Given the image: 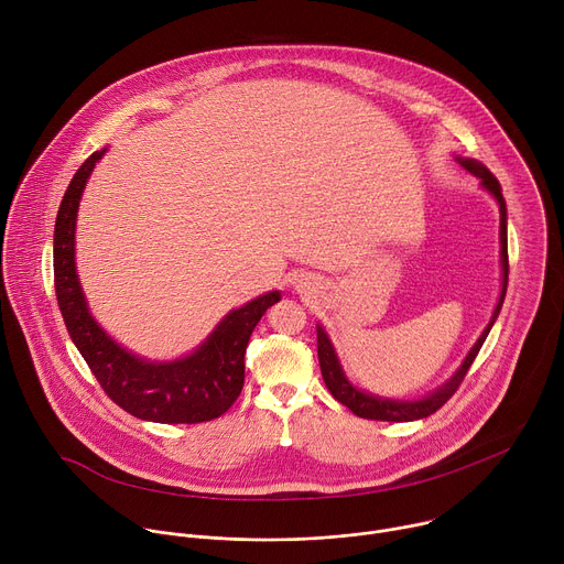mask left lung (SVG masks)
Segmentation results:
<instances>
[{"label": "left lung", "mask_w": 564, "mask_h": 564, "mask_svg": "<svg viewBox=\"0 0 564 564\" xmlns=\"http://www.w3.org/2000/svg\"><path fill=\"white\" fill-rule=\"evenodd\" d=\"M462 167L473 174L475 178L481 181L494 196L500 203V243H502V294L498 301V307L494 312L491 324L487 326V330L481 333V337L477 339V344L473 346V350L468 352V357L464 359L462 368L453 375V379H448L440 390H435L433 394H429L426 399L420 401H392V399H381V397H372V394H364L361 390H357L355 386H350V381L344 377V370L337 361V355L333 350V344L328 339V335L324 333V328H316V352H318V366H321V375H324V381L330 390V394L341 401L344 406H348L357 417L364 420H379V422H413V420H422L433 415L435 411H440L446 401L457 392L459 383L464 381L470 364L475 361L481 344H485L487 335L491 333V326L496 324V318L500 314V307L505 303V294H507V283H509V248H507V205L502 198V189L500 183L494 178V174L485 167L475 163V160H459Z\"/></svg>", "instance_id": "8db88e82"}]
</instances>
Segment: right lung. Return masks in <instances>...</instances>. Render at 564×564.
<instances>
[{"instance_id":"1","label":"right lung","mask_w":564,"mask_h":564,"mask_svg":"<svg viewBox=\"0 0 564 564\" xmlns=\"http://www.w3.org/2000/svg\"><path fill=\"white\" fill-rule=\"evenodd\" d=\"M102 151L91 153L62 198L53 234V281L66 330L113 404L158 424H203L231 409L246 381V348L252 330L281 294L270 292L229 312L212 337L174 364H149L116 346L89 314L75 274V216L87 178Z\"/></svg>"}]
</instances>
